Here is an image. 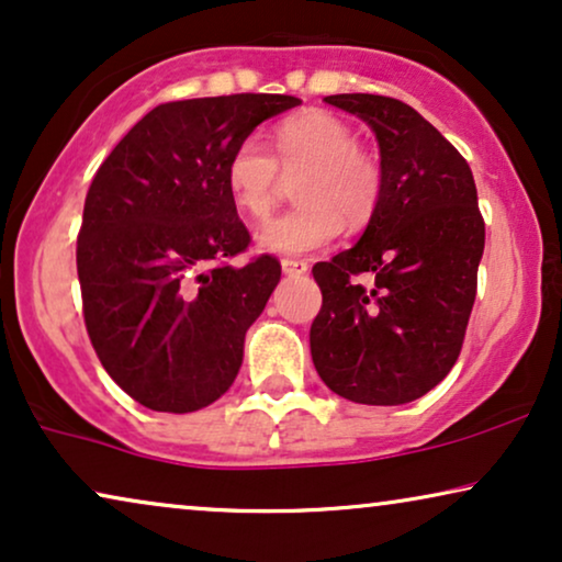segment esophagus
<instances>
[{
  "instance_id": "34e87169",
  "label": "esophagus",
  "mask_w": 562,
  "mask_h": 562,
  "mask_svg": "<svg viewBox=\"0 0 562 562\" xmlns=\"http://www.w3.org/2000/svg\"><path fill=\"white\" fill-rule=\"evenodd\" d=\"M281 268H283V273H286V276H304L306 271H310V263H306V260H302V258H283Z\"/></svg>"
}]
</instances>
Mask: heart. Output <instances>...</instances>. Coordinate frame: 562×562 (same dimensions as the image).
I'll return each instance as SVG.
<instances>
[{"mask_svg": "<svg viewBox=\"0 0 562 562\" xmlns=\"http://www.w3.org/2000/svg\"><path fill=\"white\" fill-rule=\"evenodd\" d=\"M273 153L245 137L225 164V183L237 210L252 220L273 210L281 171L299 173L296 206L266 222L258 245L276 256H302L333 243L342 220L358 227L373 217L383 189V168L358 145L348 122L329 112H302L273 130Z\"/></svg>", "mask_w": 562, "mask_h": 562, "instance_id": "obj_1", "label": "heart"}]
</instances>
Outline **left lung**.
<instances>
[{"instance_id":"obj_1","label":"left lung","mask_w":562,"mask_h":562,"mask_svg":"<svg viewBox=\"0 0 562 562\" xmlns=\"http://www.w3.org/2000/svg\"><path fill=\"white\" fill-rule=\"evenodd\" d=\"M381 148L383 189L350 250L312 268L322 310L310 345L319 379L356 404L398 406L456 366L479 289L486 225L465 158L409 104L335 94ZM371 272L363 288L357 276Z\"/></svg>"}]
</instances>
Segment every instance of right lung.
<instances>
[{"instance_id":"obj_1","label":"right lung","mask_w":562,"mask_h":562,"mask_svg":"<svg viewBox=\"0 0 562 562\" xmlns=\"http://www.w3.org/2000/svg\"><path fill=\"white\" fill-rule=\"evenodd\" d=\"M296 104L286 94L158 104L91 181L76 240L83 325L112 381L153 412L204 409L240 371L281 263L263 252L229 266L250 233L225 164L260 122Z\"/></svg>"}]
</instances>
